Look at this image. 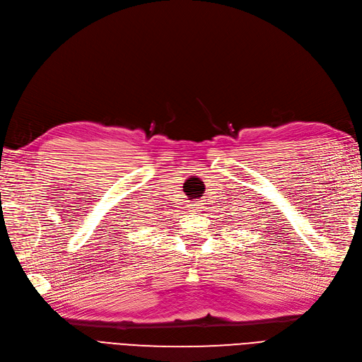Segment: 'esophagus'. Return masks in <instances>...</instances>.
<instances>
[{
    "label": "esophagus",
    "mask_w": 362,
    "mask_h": 362,
    "mask_svg": "<svg viewBox=\"0 0 362 362\" xmlns=\"http://www.w3.org/2000/svg\"><path fill=\"white\" fill-rule=\"evenodd\" d=\"M194 206H196V209H202V206H203V200H200V202H196V203H192Z\"/></svg>",
    "instance_id": "34e87169"
}]
</instances>
